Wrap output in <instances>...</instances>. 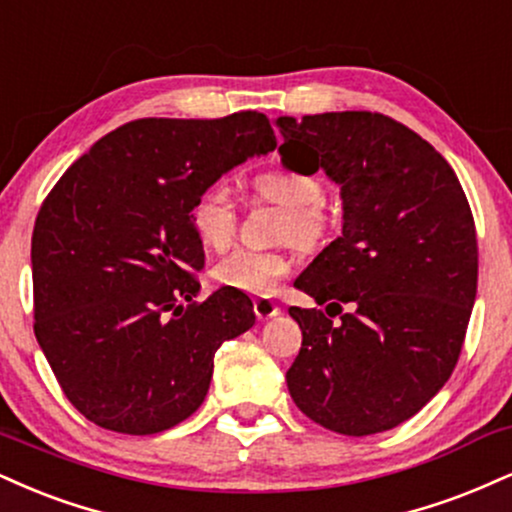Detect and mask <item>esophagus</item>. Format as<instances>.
<instances>
[{
    "mask_svg": "<svg viewBox=\"0 0 512 512\" xmlns=\"http://www.w3.org/2000/svg\"><path fill=\"white\" fill-rule=\"evenodd\" d=\"M252 310H255V317L260 319V322L281 315V307L272 303V300H267V298H257L255 303H252Z\"/></svg>",
    "mask_w": 512,
    "mask_h": 512,
    "instance_id": "obj_1",
    "label": "esophagus"
}]
</instances>
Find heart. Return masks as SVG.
Wrapping results in <instances>:
<instances>
[{
	"instance_id": "b5f03b06",
	"label": "heart",
	"mask_w": 512,
	"mask_h": 512,
	"mask_svg": "<svg viewBox=\"0 0 512 512\" xmlns=\"http://www.w3.org/2000/svg\"><path fill=\"white\" fill-rule=\"evenodd\" d=\"M257 195L286 209L283 236L303 248H317L329 233V214L324 209V186L317 176L293 169H276L255 178ZM195 236L209 250H226L233 243L238 209L226 183H212L195 197L190 207ZM291 274V260L283 252L236 250L214 267V281L229 291L248 295H272Z\"/></svg>"
}]
</instances>
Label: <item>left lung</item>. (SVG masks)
Wrapping results in <instances>:
<instances>
[{"instance_id": "obj_1", "label": "left lung", "mask_w": 512, "mask_h": 512, "mask_svg": "<svg viewBox=\"0 0 512 512\" xmlns=\"http://www.w3.org/2000/svg\"><path fill=\"white\" fill-rule=\"evenodd\" d=\"M276 126L283 166L324 169L343 200V233L295 279L326 312L288 310L303 331L288 391L331 432H386L443 389L463 350L477 295L472 209L451 164L389 116H279Z\"/></svg>"}]
</instances>
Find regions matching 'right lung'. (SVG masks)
<instances>
[{"label":"right lung","mask_w":512,"mask_h":512,"mask_svg":"<svg viewBox=\"0 0 512 512\" xmlns=\"http://www.w3.org/2000/svg\"><path fill=\"white\" fill-rule=\"evenodd\" d=\"M276 147L269 119H138L76 159L33 229L35 338L64 396L97 427L157 434L200 408L214 353L255 324L245 293L205 303L190 207Z\"/></svg>","instance_id":"right-lung-1"}]
</instances>
